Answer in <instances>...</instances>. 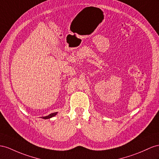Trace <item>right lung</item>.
Returning <instances> with one entry per match:
<instances>
[{"instance_id": "1", "label": "right lung", "mask_w": 159, "mask_h": 159, "mask_svg": "<svg viewBox=\"0 0 159 159\" xmlns=\"http://www.w3.org/2000/svg\"><path fill=\"white\" fill-rule=\"evenodd\" d=\"M57 113H58V112H55V113H50V115H48V116H45V117H42V118H43V119H50V118H51V117H52L55 116L57 114Z\"/></svg>"}]
</instances>
